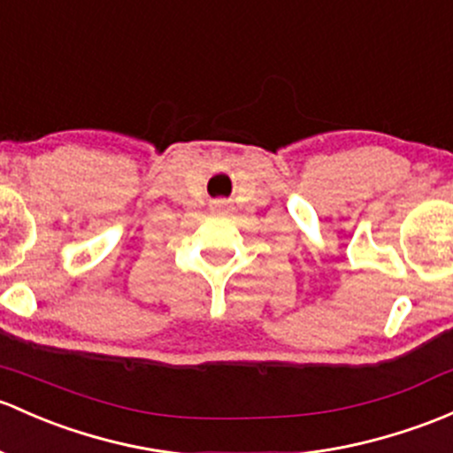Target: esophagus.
Here are the masks:
<instances>
[{
	"instance_id": "1",
	"label": "esophagus",
	"mask_w": 453,
	"mask_h": 453,
	"mask_svg": "<svg viewBox=\"0 0 453 453\" xmlns=\"http://www.w3.org/2000/svg\"><path fill=\"white\" fill-rule=\"evenodd\" d=\"M226 206H227V203L223 202V199H217V202H212V211H223Z\"/></svg>"
}]
</instances>
